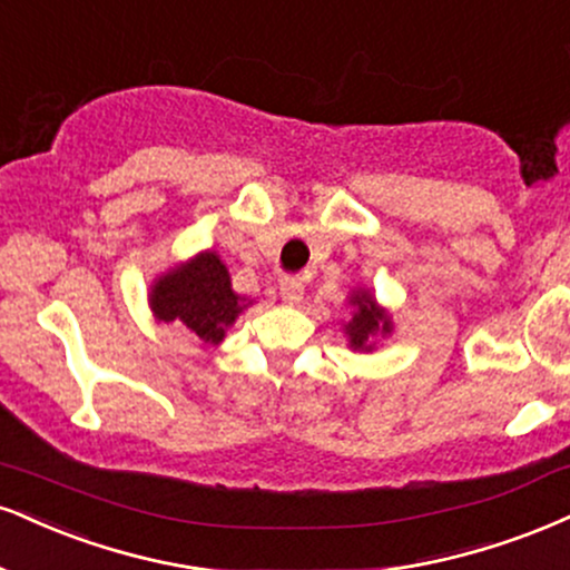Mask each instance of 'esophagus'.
I'll return each mask as SVG.
<instances>
[{"label": "esophagus", "mask_w": 570, "mask_h": 570, "mask_svg": "<svg viewBox=\"0 0 570 570\" xmlns=\"http://www.w3.org/2000/svg\"><path fill=\"white\" fill-rule=\"evenodd\" d=\"M278 292H281V299H284V303H289V305L303 303V294H305L303 278L284 276V278H281V284H278Z\"/></svg>", "instance_id": "esophagus-1"}]
</instances>
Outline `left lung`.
I'll list each match as a JSON object with an SVG mask.
<instances>
[{"label":"left lung","instance_id":"obj_1","mask_svg":"<svg viewBox=\"0 0 570 570\" xmlns=\"http://www.w3.org/2000/svg\"><path fill=\"white\" fill-rule=\"evenodd\" d=\"M351 315L342 324V334L347 337V347L355 353H372L376 340H385L393 334V315L382 307L368 289H353L347 294Z\"/></svg>","mask_w":570,"mask_h":570}]
</instances>
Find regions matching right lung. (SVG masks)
<instances>
[{
    "instance_id": "obj_1",
    "label": "right lung",
    "mask_w": 570,
    "mask_h": 570,
    "mask_svg": "<svg viewBox=\"0 0 570 570\" xmlns=\"http://www.w3.org/2000/svg\"><path fill=\"white\" fill-rule=\"evenodd\" d=\"M148 305L159 324L180 328L202 347H215L252 299L233 292L228 267L217 252L204 249L156 276Z\"/></svg>"
}]
</instances>
